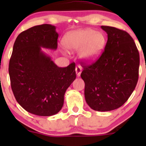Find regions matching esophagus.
I'll list each match as a JSON object with an SVG mask.
<instances>
[{"instance_id":"esophagus-1","label":"esophagus","mask_w":146,"mask_h":146,"mask_svg":"<svg viewBox=\"0 0 146 146\" xmlns=\"http://www.w3.org/2000/svg\"><path fill=\"white\" fill-rule=\"evenodd\" d=\"M75 72H76L77 76L80 77L82 73V67L80 66H78L75 67Z\"/></svg>"}]
</instances>
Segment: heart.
Returning <instances> with one entry per match:
<instances>
[{"label":"heart","instance_id":"b5f03b06","mask_svg":"<svg viewBox=\"0 0 146 146\" xmlns=\"http://www.w3.org/2000/svg\"><path fill=\"white\" fill-rule=\"evenodd\" d=\"M62 44L69 51H79V57L86 63H91L101 56L106 46L105 36L91 29H80L66 33Z\"/></svg>","mask_w":146,"mask_h":146}]
</instances>
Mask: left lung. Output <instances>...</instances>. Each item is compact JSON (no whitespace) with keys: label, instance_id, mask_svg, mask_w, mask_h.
Returning <instances> with one entry per match:
<instances>
[{"label":"left lung","instance_id":"8db88e82","mask_svg":"<svg viewBox=\"0 0 146 146\" xmlns=\"http://www.w3.org/2000/svg\"><path fill=\"white\" fill-rule=\"evenodd\" d=\"M108 34L104 51L89 66H83L86 102L93 110L110 111L121 107L135 90L139 78V54L126 31L102 26Z\"/></svg>","mask_w":146,"mask_h":146}]
</instances>
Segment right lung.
<instances>
[{
  "label": "right lung",
  "mask_w": 146,
  "mask_h": 146,
  "mask_svg": "<svg viewBox=\"0 0 146 146\" xmlns=\"http://www.w3.org/2000/svg\"><path fill=\"white\" fill-rule=\"evenodd\" d=\"M53 25H37L18 35L9 60L11 86L18 103L38 116L56 115L66 90L76 78L75 64L58 67L42 50H56L58 33Z\"/></svg>",
  "instance_id": "obj_1"
}]
</instances>
